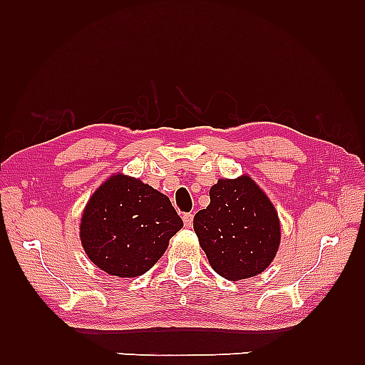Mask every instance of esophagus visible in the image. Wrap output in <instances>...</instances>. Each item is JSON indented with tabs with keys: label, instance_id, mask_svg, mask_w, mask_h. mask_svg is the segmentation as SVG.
Returning <instances> with one entry per match:
<instances>
[{
	"label": "esophagus",
	"instance_id": "esophagus-1",
	"mask_svg": "<svg viewBox=\"0 0 365 365\" xmlns=\"http://www.w3.org/2000/svg\"><path fill=\"white\" fill-rule=\"evenodd\" d=\"M192 218H195V215H192V213H185L183 215L185 227H191L192 226Z\"/></svg>",
	"mask_w": 365,
	"mask_h": 365
}]
</instances>
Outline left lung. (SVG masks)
Instances as JSON below:
<instances>
[{"label":"left lung","instance_id":"8db88e82","mask_svg":"<svg viewBox=\"0 0 365 365\" xmlns=\"http://www.w3.org/2000/svg\"><path fill=\"white\" fill-rule=\"evenodd\" d=\"M192 227L212 268L229 281L263 273L281 245L276 207L250 174L220 178Z\"/></svg>","mask_w":365,"mask_h":365}]
</instances>
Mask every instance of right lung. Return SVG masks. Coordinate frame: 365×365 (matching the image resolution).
Masks as SVG:
<instances>
[{"instance_id": "right-lung-1", "label": "right lung", "mask_w": 365, "mask_h": 365, "mask_svg": "<svg viewBox=\"0 0 365 365\" xmlns=\"http://www.w3.org/2000/svg\"><path fill=\"white\" fill-rule=\"evenodd\" d=\"M183 227L166 195L122 173L92 192L80 220V240L89 260L105 273H147Z\"/></svg>"}]
</instances>
